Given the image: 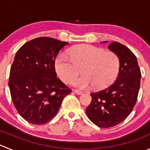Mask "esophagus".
I'll return each instance as SVG.
<instances>
[{"label":"esophagus","instance_id":"obj_1","mask_svg":"<svg viewBox=\"0 0 150 150\" xmlns=\"http://www.w3.org/2000/svg\"><path fill=\"white\" fill-rule=\"evenodd\" d=\"M74 92H75L76 94H78V95H81L83 93V92L81 91H79V90H74Z\"/></svg>","mask_w":150,"mask_h":150}]
</instances>
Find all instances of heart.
I'll return each instance as SVG.
<instances>
[{
    "instance_id": "1",
    "label": "heart",
    "mask_w": 150,
    "mask_h": 150,
    "mask_svg": "<svg viewBox=\"0 0 150 150\" xmlns=\"http://www.w3.org/2000/svg\"><path fill=\"white\" fill-rule=\"evenodd\" d=\"M69 58L60 54L54 62L58 76L64 82L75 78L79 73L82 76L70 81V83L81 88L89 86L95 90H101L110 86L120 70V59L115 53L103 48L83 44L68 51Z\"/></svg>"
}]
</instances>
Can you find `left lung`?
I'll list each match as a JSON object with an SVG mask.
<instances>
[{
    "mask_svg": "<svg viewBox=\"0 0 150 150\" xmlns=\"http://www.w3.org/2000/svg\"><path fill=\"white\" fill-rule=\"evenodd\" d=\"M108 48L120 59L118 75L110 86L91 93V102L86 107L88 117L100 128L118 125L129 115L137 101L142 76L137 57L129 48L118 42L111 43Z\"/></svg>",
    "mask_w": 150,
    "mask_h": 150,
    "instance_id": "left-lung-1",
    "label": "left lung"
}]
</instances>
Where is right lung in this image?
<instances>
[{
	"instance_id": "obj_1",
	"label": "right lung",
	"mask_w": 150,
	"mask_h": 150,
	"mask_svg": "<svg viewBox=\"0 0 150 150\" xmlns=\"http://www.w3.org/2000/svg\"><path fill=\"white\" fill-rule=\"evenodd\" d=\"M68 43L48 37L25 43L11 67V96L18 113L25 120L43 125L58 112L63 99L71 92L57 78L54 62Z\"/></svg>"
}]
</instances>
